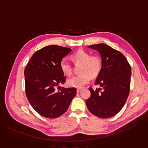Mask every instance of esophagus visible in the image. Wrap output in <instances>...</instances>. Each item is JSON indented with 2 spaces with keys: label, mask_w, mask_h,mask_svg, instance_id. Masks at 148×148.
Wrapping results in <instances>:
<instances>
[{
  "label": "esophagus",
  "mask_w": 148,
  "mask_h": 148,
  "mask_svg": "<svg viewBox=\"0 0 148 148\" xmlns=\"http://www.w3.org/2000/svg\"><path fill=\"white\" fill-rule=\"evenodd\" d=\"M82 89H77V92H79V91H81Z\"/></svg>",
  "instance_id": "1"
}]
</instances>
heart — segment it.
<instances>
[{
	"mask_svg": "<svg viewBox=\"0 0 148 148\" xmlns=\"http://www.w3.org/2000/svg\"><path fill=\"white\" fill-rule=\"evenodd\" d=\"M72 61L75 63H82L79 68L81 73L71 77L67 81L70 87L82 88L89 83L91 76H98L102 69V61L98 56H91V53L84 49H79L72 56ZM60 69L64 74L70 76L72 72V66L69 60L62 58L60 61Z\"/></svg>",
	"mask_w": 148,
	"mask_h": 148,
	"instance_id": "b5f03b06",
	"label": "heart"
}]
</instances>
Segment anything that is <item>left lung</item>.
I'll use <instances>...</instances> for the list:
<instances>
[{
  "label": "left lung",
  "mask_w": 148,
  "mask_h": 148,
  "mask_svg": "<svg viewBox=\"0 0 148 148\" xmlns=\"http://www.w3.org/2000/svg\"><path fill=\"white\" fill-rule=\"evenodd\" d=\"M89 47L101 54L102 69L95 84L99 85L100 88L93 90L89 87L91 96L86 101L87 106L95 116L110 118L123 108L128 98L131 65L121 52L106 44H95Z\"/></svg>",
  "instance_id": "1"
}]
</instances>
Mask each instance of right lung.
<instances>
[{"label":"right lung","instance_id":"obj_1","mask_svg":"<svg viewBox=\"0 0 148 148\" xmlns=\"http://www.w3.org/2000/svg\"><path fill=\"white\" fill-rule=\"evenodd\" d=\"M72 51L71 48L51 45L35 52L24 71L27 98L32 107L45 117L56 118L66 112L76 89L59 86L66 77L60 61ZM58 86L59 90L55 87Z\"/></svg>","mask_w":148,"mask_h":148}]
</instances>
